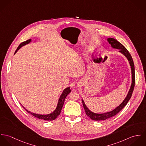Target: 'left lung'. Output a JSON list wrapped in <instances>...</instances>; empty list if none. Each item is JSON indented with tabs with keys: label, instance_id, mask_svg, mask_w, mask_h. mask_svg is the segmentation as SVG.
<instances>
[{
	"label": "left lung",
	"instance_id": "obj_1",
	"mask_svg": "<svg viewBox=\"0 0 146 146\" xmlns=\"http://www.w3.org/2000/svg\"><path fill=\"white\" fill-rule=\"evenodd\" d=\"M108 42H109V43L111 45L112 47L114 48H116V49H119V52H121V53H123L125 57L127 58L128 61H129L130 66H131V74H132V83H131V85L130 87V89L129 90V92L126 96V97L125 98V100H124V101L120 104L117 107H116L115 109H114L113 110H112V111L107 112V113H101V114H98V113H96L94 112H92V111H90L86 106V105L84 104L83 100H82V102L83 104L84 108L85 110L86 115L89 116L91 119L93 120H96V121H100V120H106L108 118L112 117V116L116 115L117 113H118L127 104V102H129V100L130 99L131 96H132V93L134 88V86H135V70H134V64L133 62V58L130 55V54L129 53V51L126 49L125 46L121 44L120 42H118L117 40H116V39H113V38H108L107 39Z\"/></svg>",
	"mask_w": 146,
	"mask_h": 146
}]
</instances>
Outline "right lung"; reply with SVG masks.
I'll return each instance as SVG.
<instances>
[{
  "mask_svg": "<svg viewBox=\"0 0 146 146\" xmlns=\"http://www.w3.org/2000/svg\"><path fill=\"white\" fill-rule=\"evenodd\" d=\"M31 42V39H29L25 42H21V44L19 45V46H18V48H17L16 50L15 51V54L17 52V50L21 48L22 46L26 44H28L30 42ZM71 92V90L70 89V87H68L67 88H66L63 92L62 94H61L60 99H59V101H58V103L57 104V107L56 108V109L55 110V111L52 112V113H50V114H48V115H38V114H36V113H32L29 111H27V110H26L25 108V110L31 113L33 116H34V117H37L39 119H43L44 120H47V121H52V120H55L57 116L58 115H60V113H61V111L62 110V108L64 104V100H65V98L66 97H67V96Z\"/></svg>",
  "mask_w": 146,
  "mask_h": 146,
  "instance_id": "1",
  "label": "right lung"
}]
</instances>
